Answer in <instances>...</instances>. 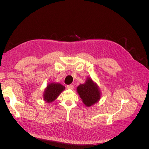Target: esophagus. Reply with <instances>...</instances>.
<instances>
[{
  "instance_id": "34e87169",
  "label": "esophagus",
  "mask_w": 149,
  "mask_h": 149,
  "mask_svg": "<svg viewBox=\"0 0 149 149\" xmlns=\"http://www.w3.org/2000/svg\"><path fill=\"white\" fill-rule=\"evenodd\" d=\"M67 88L69 89H74V86L72 84H70L67 86Z\"/></svg>"
}]
</instances>
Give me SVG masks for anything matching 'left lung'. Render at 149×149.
Segmentation results:
<instances>
[{"mask_svg": "<svg viewBox=\"0 0 149 149\" xmlns=\"http://www.w3.org/2000/svg\"><path fill=\"white\" fill-rule=\"evenodd\" d=\"M77 91L84 104L87 107L97 103L101 98V93L98 85L90 77L87 78L84 84L77 87Z\"/></svg>", "mask_w": 149, "mask_h": 149, "instance_id": "1", "label": "left lung"}]
</instances>
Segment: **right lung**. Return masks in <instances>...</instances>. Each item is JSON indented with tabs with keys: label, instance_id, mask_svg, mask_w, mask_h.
<instances>
[{
	"label": "right lung",
	"instance_id": "right-lung-1",
	"mask_svg": "<svg viewBox=\"0 0 149 149\" xmlns=\"http://www.w3.org/2000/svg\"><path fill=\"white\" fill-rule=\"evenodd\" d=\"M65 89L64 86L58 83H51L47 85L43 92V100L46 103H50L56 100Z\"/></svg>",
	"mask_w": 149,
	"mask_h": 149
}]
</instances>
